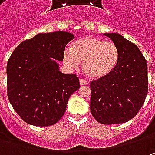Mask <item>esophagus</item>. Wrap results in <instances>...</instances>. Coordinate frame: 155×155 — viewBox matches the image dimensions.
<instances>
[{
  "label": "esophagus",
  "instance_id": "obj_1",
  "mask_svg": "<svg viewBox=\"0 0 155 155\" xmlns=\"http://www.w3.org/2000/svg\"><path fill=\"white\" fill-rule=\"evenodd\" d=\"M79 83H80L81 85H88L89 84V82L85 79H84V78H81L79 80Z\"/></svg>",
  "mask_w": 155,
  "mask_h": 155
}]
</instances>
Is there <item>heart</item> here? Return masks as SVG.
<instances>
[{
    "label": "heart",
    "instance_id": "1",
    "mask_svg": "<svg viewBox=\"0 0 155 155\" xmlns=\"http://www.w3.org/2000/svg\"><path fill=\"white\" fill-rule=\"evenodd\" d=\"M120 58V50L112 41L87 36L74 41L71 50L66 49L63 60L71 68L78 67L83 63V70L91 78H101L111 73Z\"/></svg>",
    "mask_w": 155,
    "mask_h": 155
}]
</instances>
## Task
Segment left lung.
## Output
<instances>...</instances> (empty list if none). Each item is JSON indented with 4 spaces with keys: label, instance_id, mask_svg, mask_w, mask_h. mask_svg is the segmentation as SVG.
Here are the masks:
<instances>
[{
    "label": "left lung",
    "instance_id": "8db88e82",
    "mask_svg": "<svg viewBox=\"0 0 155 155\" xmlns=\"http://www.w3.org/2000/svg\"><path fill=\"white\" fill-rule=\"evenodd\" d=\"M120 50L114 71L93 80L91 87V112L100 123H123L137 115L148 91L147 63L137 45L118 33H104Z\"/></svg>",
    "mask_w": 155,
    "mask_h": 155
}]
</instances>
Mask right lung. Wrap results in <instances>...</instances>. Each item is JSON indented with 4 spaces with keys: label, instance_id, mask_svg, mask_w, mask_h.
Listing matches in <instances>:
<instances>
[{
    "label": "right lung",
    "instance_id": "right-lung-1",
    "mask_svg": "<svg viewBox=\"0 0 155 155\" xmlns=\"http://www.w3.org/2000/svg\"><path fill=\"white\" fill-rule=\"evenodd\" d=\"M72 33H39L21 42L7 64V92L16 113L28 124L53 125L64 116L71 94L80 88L75 74L58 71Z\"/></svg>",
    "mask_w": 155,
    "mask_h": 155
}]
</instances>
